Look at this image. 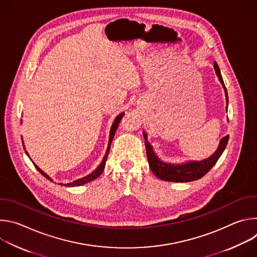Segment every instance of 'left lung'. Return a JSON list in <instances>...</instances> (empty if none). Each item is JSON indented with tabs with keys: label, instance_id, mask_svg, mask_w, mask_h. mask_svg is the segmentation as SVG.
Listing matches in <instances>:
<instances>
[{
	"label": "left lung",
	"instance_id": "left-lung-1",
	"mask_svg": "<svg viewBox=\"0 0 257 257\" xmlns=\"http://www.w3.org/2000/svg\"><path fill=\"white\" fill-rule=\"evenodd\" d=\"M213 68L219 82H221L224 88L225 95L227 98L226 108L228 111V102H229L228 92L221 74V71H219V68L216 62L213 63ZM143 137L145 139V149H146V155H148V161L153 173L161 180L169 181V182H181V183L191 182V181H195L202 178L215 165L219 157L222 156L229 140V135H226L225 137H223L221 140H219L216 151L207 159H204L202 161H188L186 163H182V164H172V163L163 162L157 156L152 144L148 140V134H146L145 131H143Z\"/></svg>",
	"mask_w": 257,
	"mask_h": 257
}]
</instances>
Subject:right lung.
Masks as SVG:
<instances>
[{"mask_svg":"<svg viewBox=\"0 0 257 257\" xmlns=\"http://www.w3.org/2000/svg\"><path fill=\"white\" fill-rule=\"evenodd\" d=\"M124 115H125V113H121L120 115H118L117 118L115 119V121H114L113 124H112L111 130H109V137H108V143H107L106 152H105V155H104V157H103L101 163L99 164V166H97V168H96L93 172H91L89 175H87V176H85V177H83V178L77 179V180L73 181V182H71V183H67V184H61V185L66 186V187L81 186V185H84V184H86V183H88V182H90V181L96 179L98 176H100V174L102 173V171H103V169H104V167H105V162H106V159H107V156H108V153H109V149H111V143H112V141H113V138H114V136H115V133H116V131H117L118 127H119V124H120V122H121V120H122V118H123ZM22 143L24 144V142H22ZM23 148L25 149V146H23ZM25 153H26V155L28 156V153H27L26 151H25ZM33 165L35 166V168L38 169V171H39L43 176H45V177H46L47 179H49L50 181L54 182L53 179H52L49 175H47L42 169H40L34 163H33Z\"/></svg>","mask_w":257,"mask_h":257,"instance_id":"add662e5","label":"right lung"}]
</instances>
